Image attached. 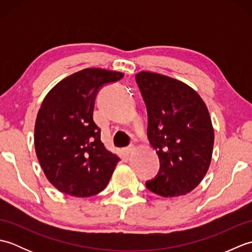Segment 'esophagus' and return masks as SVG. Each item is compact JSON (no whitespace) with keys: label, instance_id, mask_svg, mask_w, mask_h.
I'll return each mask as SVG.
<instances>
[{"label":"esophagus","instance_id":"obj_1","mask_svg":"<svg viewBox=\"0 0 252 252\" xmlns=\"http://www.w3.org/2000/svg\"><path fill=\"white\" fill-rule=\"evenodd\" d=\"M134 151H135V147L133 146V145H131V146H129V147H126V148L125 149V152H126L127 155L133 154V153H134Z\"/></svg>","mask_w":252,"mask_h":252}]
</instances>
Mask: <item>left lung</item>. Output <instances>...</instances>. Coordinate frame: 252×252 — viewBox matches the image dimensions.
<instances>
[{
	"label": "left lung",
	"mask_w": 252,
	"mask_h": 252,
	"mask_svg": "<svg viewBox=\"0 0 252 252\" xmlns=\"http://www.w3.org/2000/svg\"><path fill=\"white\" fill-rule=\"evenodd\" d=\"M135 79L147 107L148 140L160 161L147 189L162 197L185 195L205 178L211 162L215 131L207 106L179 80L148 71Z\"/></svg>",
	"instance_id": "1"
}]
</instances>
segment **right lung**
I'll return each instance as SVG.
<instances>
[{
  "label": "right lung",
  "mask_w": 252,
  "mask_h": 252,
  "mask_svg": "<svg viewBox=\"0 0 252 252\" xmlns=\"http://www.w3.org/2000/svg\"><path fill=\"white\" fill-rule=\"evenodd\" d=\"M122 77L105 69H83L45 96L35 120V153L47 180L63 194L90 197L108 184L119 158L101 143L93 111L98 91Z\"/></svg>",
  "instance_id": "right-lung-1"
}]
</instances>
